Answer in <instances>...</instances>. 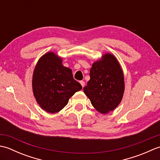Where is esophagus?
<instances>
[{"instance_id":"esophagus-1","label":"esophagus","mask_w":160,"mask_h":160,"mask_svg":"<svg viewBox=\"0 0 160 160\" xmlns=\"http://www.w3.org/2000/svg\"><path fill=\"white\" fill-rule=\"evenodd\" d=\"M80 83L81 84V85H82V87H84V81H80Z\"/></svg>"}]
</instances>
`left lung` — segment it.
I'll return each instance as SVG.
<instances>
[{"label": "left lung", "instance_id": "left-lung-1", "mask_svg": "<svg viewBox=\"0 0 160 160\" xmlns=\"http://www.w3.org/2000/svg\"><path fill=\"white\" fill-rule=\"evenodd\" d=\"M90 80L84 92L93 107L102 113L114 110L120 103L124 91V75L115 57L110 53L94 62Z\"/></svg>", "mask_w": 160, "mask_h": 160}]
</instances>
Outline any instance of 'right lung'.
<instances>
[{"instance_id": "add662e5", "label": "right lung", "mask_w": 160, "mask_h": 160, "mask_svg": "<svg viewBox=\"0 0 160 160\" xmlns=\"http://www.w3.org/2000/svg\"><path fill=\"white\" fill-rule=\"evenodd\" d=\"M32 86L37 102L42 109L52 113L62 110L69 98L82 88L73 79L72 70L64 67L62 59L53 52L47 53L38 60Z\"/></svg>"}]
</instances>
